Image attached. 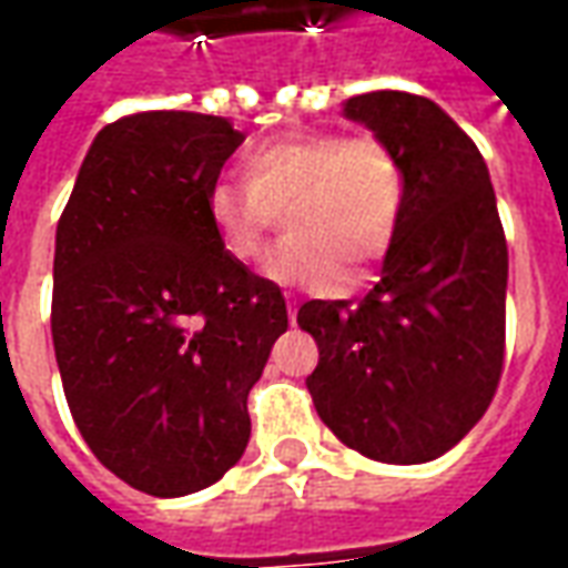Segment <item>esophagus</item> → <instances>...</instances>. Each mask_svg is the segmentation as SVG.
Returning <instances> with one entry per match:
<instances>
[{"label": "esophagus", "mask_w": 568, "mask_h": 568, "mask_svg": "<svg viewBox=\"0 0 568 568\" xmlns=\"http://www.w3.org/2000/svg\"><path fill=\"white\" fill-rule=\"evenodd\" d=\"M295 320H297V307H295V301H292V297H288V322H292V325H295Z\"/></svg>", "instance_id": "obj_1"}]
</instances>
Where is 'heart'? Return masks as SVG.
I'll return each instance as SVG.
<instances>
[{"label":"heart","instance_id":"b5f03b06","mask_svg":"<svg viewBox=\"0 0 568 568\" xmlns=\"http://www.w3.org/2000/svg\"><path fill=\"white\" fill-rule=\"evenodd\" d=\"M407 175L374 133H310L264 142L243 158V182H215L206 212L231 258L258 261L276 212L292 236L273 248L267 276L283 285L334 288L344 267L362 271L393 246L405 215Z\"/></svg>","mask_w":568,"mask_h":568}]
</instances>
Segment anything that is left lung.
Masks as SVG:
<instances>
[{
	"label": "left lung",
	"instance_id": "1",
	"mask_svg": "<svg viewBox=\"0 0 568 568\" xmlns=\"http://www.w3.org/2000/svg\"><path fill=\"white\" fill-rule=\"evenodd\" d=\"M405 163L407 203L362 301H307L297 325L320 346L313 405L346 447L417 465L487 414L505 358L508 246L480 151L440 105L402 91L344 103Z\"/></svg>",
	"mask_w": 568,
	"mask_h": 568
}]
</instances>
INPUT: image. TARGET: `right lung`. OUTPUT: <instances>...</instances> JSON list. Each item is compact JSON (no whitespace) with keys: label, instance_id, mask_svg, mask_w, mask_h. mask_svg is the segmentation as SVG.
Instances as JSON below:
<instances>
[{"label":"right lung","instance_id":"right-lung-1","mask_svg":"<svg viewBox=\"0 0 568 568\" xmlns=\"http://www.w3.org/2000/svg\"><path fill=\"white\" fill-rule=\"evenodd\" d=\"M243 140L197 112L105 124L57 224L51 334L72 419L112 475L161 499L240 463L248 389L288 328L280 285L231 258L206 212Z\"/></svg>","mask_w":568,"mask_h":568}]
</instances>
